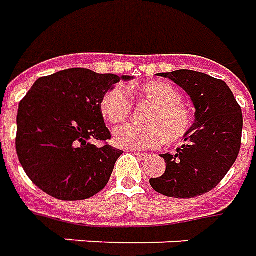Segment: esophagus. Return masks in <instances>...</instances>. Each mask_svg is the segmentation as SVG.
<instances>
[{
  "mask_svg": "<svg viewBox=\"0 0 256 256\" xmlns=\"http://www.w3.org/2000/svg\"><path fill=\"white\" fill-rule=\"evenodd\" d=\"M132 153H135L139 158H144L148 157V153H142V152H138V150H132Z\"/></svg>",
  "mask_w": 256,
  "mask_h": 256,
  "instance_id": "1",
  "label": "esophagus"
}]
</instances>
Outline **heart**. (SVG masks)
Wrapping results in <instances>:
<instances>
[{
	"mask_svg": "<svg viewBox=\"0 0 256 256\" xmlns=\"http://www.w3.org/2000/svg\"><path fill=\"white\" fill-rule=\"evenodd\" d=\"M130 92L131 98L126 94ZM132 100L150 106L144 122L125 125L114 131V143L122 148L146 150L162 143H176L189 135L194 124L193 114L182 103V94L166 81H148L139 86L114 85L99 100V112L108 124L118 125L131 117Z\"/></svg>",
	"mask_w": 256,
	"mask_h": 256,
	"instance_id": "1",
	"label": "heart"
}]
</instances>
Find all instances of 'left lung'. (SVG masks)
<instances>
[{
	"instance_id": "8db88e82",
	"label": "left lung",
	"mask_w": 256,
	"mask_h": 256,
	"mask_svg": "<svg viewBox=\"0 0 256 256\" xmlns=\"http://www.w3.org/2000/svg\"><path fill=\"white\" fill-rule=\"evenodd\" d=\"M186 90L196 121L176 153L161 154L164 175L152 178L156 192L174 198H192L211 192L226 176L241 148L242 113L224 81L193 70L160 73Z\"/></svg>"
}]
</instances>
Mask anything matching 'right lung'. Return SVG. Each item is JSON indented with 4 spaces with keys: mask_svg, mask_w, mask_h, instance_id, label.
<instances>
[{
    "mask_svg": "<svg viewBox=\"0 0 256 256\" xmlns=\"http://www.w3.org/2000/svg\"><path fill=\"white\" fill-rule=\"evenodd\" d=\"M132 77L67 68L38 78L19 103L16 153L32 182L58 200H86L108 184L122 154L99 112V100ZM105 143L102 148L94 142Z\"/></svg>",
    "mask_w": 256,
    "mask_h": 256,
    "instance_id": "right-lung-1",
    "label": "right lung"
}]
</instances>
